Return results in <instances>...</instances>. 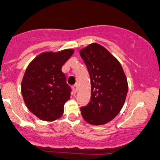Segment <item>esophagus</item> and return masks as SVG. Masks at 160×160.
Returning <instances> with one entry per match:
<instances>
[{
  "mask_svg": "<svg viewBox=\"0 0 160 160\" xmlns=\"http://www.w3.org/2000/svg\"><path fill=\"white\" fill-rule=\"evenodd\" d=\"M72 91L76 93L77 92V90H78V85L77 84L73 85V86L72 87Z\"/></svg>",
  "mask_w": 160,
  "mask_h": 160,
  "instance_id": "obj_1",
  "label": "esophagus"
}]
</instances>
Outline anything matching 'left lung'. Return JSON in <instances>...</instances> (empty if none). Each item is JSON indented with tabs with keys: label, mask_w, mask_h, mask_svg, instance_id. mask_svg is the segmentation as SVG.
<instances>
[{
	"label": "left lung",
	"mask_w": 160,
	"mask_h": 160,
	"mask_svg": "<svg viewBox=\"0 0 160 160\" xmlns=\"http://www.w3.org/2000/svg\"><path fill=\"white\" fill-rule=\"evenodd\" d=\"M89 71L91 92L83 119L92 125L108 123L119 114L128 93L127 77L120 62L106 48L93 42L80 51Z\"/></svg>",
	"instance_id": "left-lung-1"
}]
</instances>
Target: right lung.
<instances>
[{
	"label": "right lung",
	"mask_w": 160,
	"mask_h": 160,
	"mask_svg": "<svg viewBox=\"0 0 160 160\" xmlns=\"http://www.w3.org/2000/svg\"><path fill=\"white\" fill-rule=\"evenodd\" d=\"M73 52L72 49L44 52L34 58L25 70L21 84L23 100L41 120L53 122L63 114L71 89L62 67Z\"/></svg>",
	"instance_id": "add662e5"
}]
</instances>
